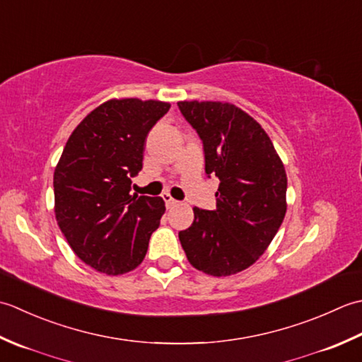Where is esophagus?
<instances>
[{"label":"esophagus","instance_id":"obj_1","mask_svg":"<svg viewBox=\"0 0 362 362\" xmlns=\"http://www.w3.org/2000/svg\"><path fill=\"white\" fill-rule=\"evenodd\" d=\"M162 198H164V202H165V206H167V208H168V209H170V208H173V206H175L176 203H178V202H176V200H173V198H172L170 195H168V194H164V195H162Z\"/></svg>","mask_w":362,"mask_h":362}]
</instances>
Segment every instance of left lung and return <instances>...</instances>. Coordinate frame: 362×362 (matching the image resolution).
<instances>
[{"mask_svg":"<svg viewBox=\"0 0 362 362\" xmlns=\"http://www.w3.org/2000/svg\"><path fill=\"white\" fill-rule=\"evenodd\" d=\"M203 140L206 173L220 180L217 208H194V223L180 231L189 262L211 276L253 265L281 226L287 176L267 132L226 101H178Z\"/></svg>","mask_w":362,"mask_h":362,"instance_id":"left-lung-1","label":"left lung"}]
</instances>
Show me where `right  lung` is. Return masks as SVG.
I'll list each match as a JSON object with an SVG mask.
<instances>
[{"mask_svg":"<svg viewBox=\"0 0 362 362\" xmlns=\"http://www.w3.org/2000/svg\"><path fill=\"white\" fill-rule=\"evenodd\" d=\"M170 103L112 98L73 129L54 168V214L81 261L106 275L142 264L165 212L160 197L131 195L148 131Z\"/></svg>","mask_w":362,"mask_h":362,"instance_id":"right-lung-1","label":"right lung"}]
</instances>
